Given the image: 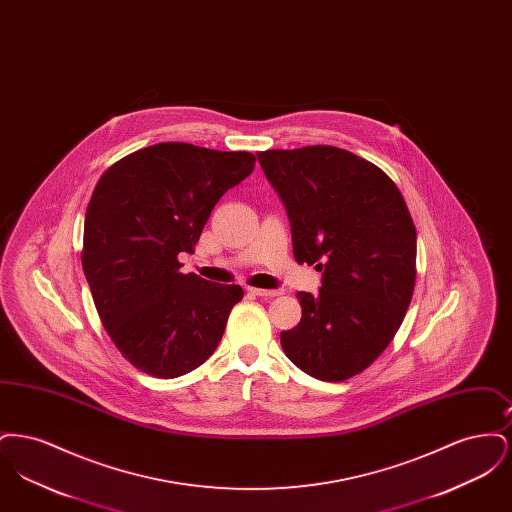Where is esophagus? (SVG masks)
Here are the masks:
<instances>
[{
	"label": "esophagus",
	"instance_id": "obj_1",
	"mask_svg": "<svg viewBox=\"0 0 512 512\" xmlns=\"http://www.w3.org/2000/svg\"><path fill=\"white\" fill-rule=\"evenodd\" d=\"M247 292L257 295V297H276L280 295V290H263V288H247Z\"/></svg>",
	"mask_w": 512,
	"mask_h": 512
}]
</instances>
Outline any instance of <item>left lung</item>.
<instances>
[{"instance_id": "obj_1", "label": "left lung", "mask_w": 512, "mask_h": 512, "mask_svg": "<svg viewBox=\"0 0 512 512\" xmlns=\"http://www.w3.org/2000/svg\"><path fill=\"white\" fill-rule=\"evenodd\" d=\"M280 195L297 263L317 265V295L297 293L301 322L280 334L293 365L324 382L347 380L390 345L411 303L416 228L399 188L340 147L257 153Z\"/></svg>"}]
</instances>
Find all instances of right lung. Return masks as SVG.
Wrapping results in <instances>:
<instances>
[{
  "label": "right lung",
  "mask_w": 512,
  "mask_h": 512,
  "mask_svg": "<svg viewBox=\"0 0 512 512\" xmlns=\"http://www.w3.org/2000/svg\"><path fill=\"white\" fill-rule=\"evenodd\" d=\"M255 167L249 151L167 142L103 172L86 209L82 268L99 318L122 357L178 378L217 349L240 286L182 274L213 207Z\"/></svg>",
  "instance_id": "add662e5"
}]
</instances>
